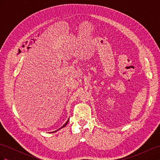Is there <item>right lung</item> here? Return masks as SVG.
<instances>
[{
  "label": "right lung",
  "instance_id": "1",
  "mask_svg": "<svg viewBox=\"0 0 160 160\" xmlns=\"http://www.w3.org/2000/svg\"><path fill=\"white\" fill-rule=\"evenodd\" d=\"M69 119L68 120H67V122H66V123H65V124H64L63 125H62V127H61V128H59V129H58V130H59V129H61V128H64V127H65V126H66V125L67 124V123H68V122H69ZM58 130H56V131H55V132H57V131H58ZM51 133H52V132H51Z\"/></svg>",
  "mask_w": 160,
  "mask_h": 160
}]
</instances>
